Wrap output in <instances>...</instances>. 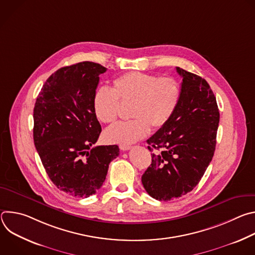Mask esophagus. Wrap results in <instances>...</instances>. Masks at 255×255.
<instances>
[{"label": "esophagus", "mask_w": 255, "mask_h": 255, "mask_svg": "<svg viewBox=\"0 0 255 255\" xmlns=\"http://www.w3.org/2000/svg\"><path fill=\"white\" fill-rule=\"evenodd\" d=\"M120 149L123 150V151H126V150L131 149V146H130V145H127V144H121L120 145Z\"/></svg>", "instance_id": "esophagus-1"}]
</instances>
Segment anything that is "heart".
Masks as SVG:
<instances>
[{
  "mask_svg": "<svg viewBox=\"0 0 255 255\" xmlns=\"http://www.w3.org/2000/svg\"><path fill=\"white\" fill-rule=\"evenodd\" d=\"M179 83L171 77H157L131 71L116 78L113 89L102 87L95 93L93 107L103 123L116 120L122 103H133L130 121L118 122L105 131V139L112 143L129 144L146 136L151 127L165 126L176 111L180 100Z\"/></svg>",
  "mask_w": 255,
  "mask_h": 255,
  "instance_id": "b5f03b06",
  "label": "heart"
}]
</instances>
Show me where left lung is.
Wrapping results in <instances>:
<instances>
[{"label": "left lung", "mask_w": 255, "mask_h": 255, "mask_svg": "<svg viewBox=\"0 0 255 255\" xmlns=\"http://www.w3.org/2000/svg\"><path fill=\"white\" fill-rule=\"evenodd\" d=\"M181 95L169 122L148 140L152 162L141 177L150 197L170 201L190 193L203 177L215 147L220 114L206 80L180 67Z\"/></svg>", "instance_id": "left-lung-1"}]
</instances>
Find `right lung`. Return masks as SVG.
Listing matches in <instances>:
<instances>
[{
	"label": "right lung",
	"mask_w": 255,
	"mask_h": 255,
	"mask_svg": "<svg viewBox=\"0 0 255 255\" xmlns=\"http://www.w3.org/2000/svg\"><path fill=\"white\" fill-rule=\"evenodd\" d=\"M106 70L91 61L61 67L44 83L35 103V147L52 183L72 197L96 194L119 155L117 145L94 146L102 127L93 100Z\"/></svg>",
	"instance_id": "add662e5"
}]
</instances>
